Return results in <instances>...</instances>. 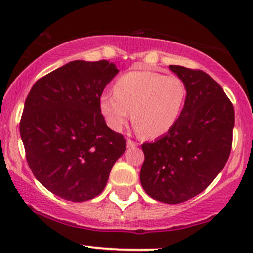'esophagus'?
<instances>
[{"instance_id":"esophagus-1","label":"esophagus","mask_w":253,"mask_h":253,"mask_svg":"<svg viewBox=\"0 0 253 253\" xmlns=\"http://www.w3.org/2000/svg\"><path fill=\"white\" fill-rule=\"evenodd\" d=\"M126 146H127V149H129V147H135L136 146V143H134V141H132V140H130V139H127Z\"/></svg>"}]
</instances>
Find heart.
I'll list each match as a JSON object with an SVG mask.
<instances>
[{"mask_svg": "<svg viewBox=\"0 0 253 253\" xmlns=\"http://www.w3.org/2000/svg\"><path fill=\"white\" fill-rule=\"evenodd\" d=\"M187 89L181 78L152 70H132L114 84V94H103L100 109L113 130H121L132 113L136 132L146 138L167 134L184 108Z\"/></svg>", "mask_w": 253, "mask_h": 253, "instance_id": "heart-1", "label": "heart"}]
</instances>
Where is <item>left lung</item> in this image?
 <instances>
[{
	"label": "left lung",
	"instance_id": "obj_1",
	"mask_svg": "<svg viewBox=\"0 0 253 253\" xmlns=\"http://www.w3.org/2000/svg\"><path fill=\"white\" fill-rule=\"evenodd\" d=\"M170 70L187 89L175 126L153 143H144L140 183L157 201L176 205L203 191L221 172L232 146L234 109L210 75L179 65Z\"/></svg>",
	"mask_w": 253,
	"mask_h": 253
}]
</instances>
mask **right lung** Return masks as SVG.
<instances>
[{
    "label": "right lung",
    "instance_id": "1",
    "mask_svg": "<svg viewBox=\"0 0 253 253\" xmlns=\"http://www.w3.org/2000/svg\"><path fill=\"white\" fill-rule=\"evenodd\" d=\"M119 72L108 60H74L37 81L26 98L20 135L32 172L72 202L100 195L126 140L101 114L103 89Z\"/></svg>",
    "mask_w": 253,
    "mask_h": 253
}]
</instances>
